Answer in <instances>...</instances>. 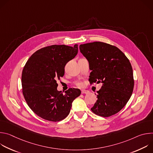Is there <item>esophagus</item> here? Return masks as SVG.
Wrapping results in <instances>:
<instances>
[{"instance_id":"esophagus-1","label":"esophagus","mask_w":153,"mask_h":153,"mask_svg":"<svg viewBox=\"0 0 153 153\" xmlns=\"http://www.w3.org/2000/svg\"><path fill=\"white\" fill-rule=\"evenodd\" d=\"M81 92H82V94H88L89 93V91L86 90H82Z\"/></svg>"}]
</instances>
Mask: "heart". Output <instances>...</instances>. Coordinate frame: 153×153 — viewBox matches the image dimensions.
<instances>
[{
	"label": "heart",
	"mask_w": 153,
	"mask_h": 153,
	"mask_svg": "<svg viewBox=\"0 0 153 153\" xmlns=\"http://www.w3.org/2000/svg\"><path fill=\"white\" fill-rule=\"evenodd\" d=\"M76 85L78 86H83V83L82 82H77Z\"/></svg>",
	"instance_id": "b5f03b06"
}]
</instances>
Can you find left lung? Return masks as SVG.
Segmentation results:
<instances>
[{
	"label": "left lung",
	"instance_id": "8db88e82",
	"mask_svg": "<svg viewBox=\"0 0 153 153\" xmlns=\"http://www.w3.org/2000/svg\"><path fill=\"white\" fill-rule=\"evenodd\" d=\"M79 49L92 71L89 81L102 83L91 111L102 117L116 114L126 104L133 91V72L129 60L117 47L104 42L85 43Z\"/></svg>",
	"mask_w": 153,
	"mask_h": 153
}]
</instances>
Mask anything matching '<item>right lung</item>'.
<instances>
[{
  "label": "right lung",
  "instance_id": "obj_1",
  "mask_svg": "<svg viewBox=\"0 0 153 153\" xmlns=\"http://www.w3.org/2000/svg\"><path fill=\"white\" fill-rule=\"evenodd\" d=\"M77 53V44L74 47L54 45L37 50L27 62L22 74L23 94L31 110L41 118L63 120L80 95L77 88H70L63 94L57 90L56 81L64 76L65 66Z\"/></svg>",
  "mask_w": 153,
  "mask_h": 153
}]
</instances>
